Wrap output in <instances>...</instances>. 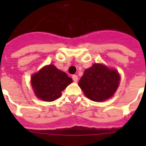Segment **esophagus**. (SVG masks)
Here are the masks:
<instances>
[{"mask_svg": "<svg viewBox=\"0 0 146 146\" xmlns=\"http://www.w3.org/2000/svg\"><path fill=\"white\" fill-rule=\"evenodd\" d=\"M72 78H73V80L74 82H76L78 80V76H77V75H73Z\"/></svg>", "mask_w": 146, "mask_h": 146, "instance_id": "34e87169", "label": "esophagus"}]
</instances>
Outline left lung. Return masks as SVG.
Segmentation results:
<instances>
[{"label":"left lung","mask_w":146,"mask_h":146,"mask_svg":"<svg viewBox=\"0 0 146 146\" xmlns=\"http://www.w3.org/2000/svg\"><path fill=\"white\" fill-rule=\"evenodd\" d=\"M119 83V75L116 70L102 64H94L84 71L78 84L91 100L103 102L113 96Z\"/></svg>","instance_id":"obj_1"}]
</instances>
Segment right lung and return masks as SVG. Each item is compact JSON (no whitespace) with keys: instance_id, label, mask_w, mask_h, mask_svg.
Listing matches in <instances>:
<instances>
[{"instance_id":"add662e5","label":"right lung","mask_w":146,"mask_h":146,"mask_svg":"<svg viewBox=\"0 0 146 146\" xmlns=\"http://www.w3.org/2000/svg\"><path fill=\"white\" fill-rule=\"evenodd\" d=\"M72 82L73 80L66 73L58 70L53 65L44 67L31 78L35 95L46 102L58 99L61 96V92Z\"/></svg>"}]
</instances>
